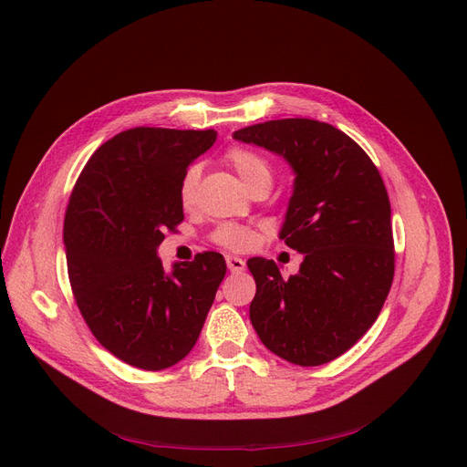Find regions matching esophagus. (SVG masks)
I'll return each instance as SVG.
<instances>
[{
  "label": "esophagus",
  "mask_w": 467,
  "mask_h": 467,
  "mask_svg": "<svg viewBox=\"0 0 467 467\" xmlns=\"http://www.w3.org/2000/svg\"><path fill=\"white\" fill-rule=\"evenodd\" d=\"M227 267L231 273H242L246 267V263H244V259H240L236 255H227Z\"/></svg>",
  "instance_id": "1"
}]
</instances>
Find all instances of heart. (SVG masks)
<instances>
[{"label": "heart", "mask_w": 467, "mask_h": 467, "mask_svg": "<svg viewBox=\"0 0 467 467\" xmlns=\"http://www.w3.org/2000/svg\"><path fill=\"white\" fill-rule=\"evenodd\" d=\"M225 158L231 164V168L236 171L238 179L242 181V185H244L246 189L259 183V181H271V168L257 152L242 149V147H234L227 152ZM198 177H200V170H198V166H192L185 171L183 179H181L179 200L185 208H191L194 204ZM213 240L223 248L233 250V252H242V250H248L254 244L255 234L248 227L227 223V225H221L213 233Z\"/></svg>", "instance_id": "b5f03b06"}]
</instances>
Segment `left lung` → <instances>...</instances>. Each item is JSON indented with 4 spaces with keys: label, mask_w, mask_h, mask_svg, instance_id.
Returning a JSON list of instances; mask_svg holds the SVG:
<instances>
[{
    "label": "left lung",
    "mask_w": 467,
    "mask_h": 467,
    "mask_svg": "<svg viewBox=\"0 0 467 467\" xmlns=\"http://www.w3.org/2000/svg\"><path fill=\"white\" fill-rule=\"evenodd\" d=\"M233 137L282 156L294 191L278 233L303 254L284 280L252 257L250 320L269 351L318 367L351 349L378 318L395 273L391 204L379 171L351 137L307 118L271 119Z\"/></svg>",
    "instance_id": "obj_1"
}]
</instances>
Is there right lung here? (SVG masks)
I'll return each mask as SVG.
<instances>
[{
    "label": "right lung",
    "instance_id": "1",
    "mask_svg": "<svg viewBox=\"0 0 467 467\" xmlns=\"http://www.w3.org/2000/svg\"><path fill=\"white\" fill-rule=\"evenodd\" d=\"M217 131L135 128L100 145L79 173L65 215L76 303L100 346L140 370L185 358L227 263L217 252L173 263L158 246L183 221L179 185Z\"/></svg>",
    "mask_w": 467,
    "mask_h": 467
}]
</instances>
